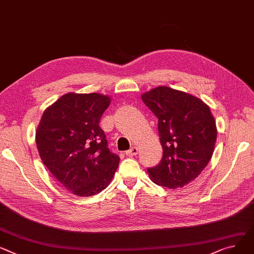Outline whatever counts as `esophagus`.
I'll list each match as a JSON object with an SVG mask.
<instances>
[{
  "mask_svg": "<svg viewBox=\"0 0 254 254\" xmlns=\"http://www.w3.org/2000/svg\"><path fill=\"white\" fill-rule=\"evenodd\" d=\"M138 153H139V149L137 147H132V148H130L129 150H127L126 152L127 156H134V155H137Z\"/></svg>",
  "mask_w": 254,
  "mask_h": 254,
  "instance_id": "34e87169",
  "label": "esophagus"
}]
</instances>
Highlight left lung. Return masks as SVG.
I'll return each mask as SVG.
<instances>
[{"label": "left lung", "instance_id": "obj_1", "mask_svg": "<svg viewBox=\"0 0 254 254\" xmlns=\"http://www.w3.org/2000/svg\"><path fill=\"white\" fill-rule=\"evenodd\" d=\"M158 118L163 156L148 168L151 181L170 189L182 188L204 170L214 151L216 125L209 106L199 98L165 86L142 94Z\"/></svg>", "mask_w": 254, "mask_h": 254}]
</instances>
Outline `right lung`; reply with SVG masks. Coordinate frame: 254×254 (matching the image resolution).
<instances>
[{"instance_id":"1","label":"right lung","mask_w":254,"mask_h":254,"mask_svg":"<svg viewBox=\"0 0 254 254\" xmlns=\"http://www.w3.org/2000/svg\"><path fill=\"white\" fill-rule=\"evenodd\" d=\"M110 102L109 96L99 93L64 94L45 109L36 130L43 163L76 196L103 191L120 164L99 127Z\"/></svg>"}]
</instances>
